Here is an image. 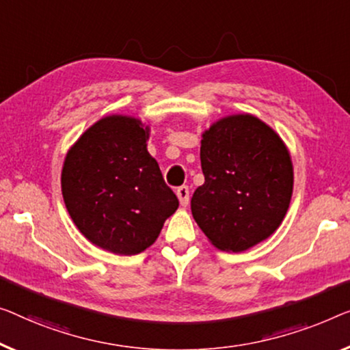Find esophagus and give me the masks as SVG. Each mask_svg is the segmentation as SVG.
<instances>
[{
  "label": "esophagus",
  "mask_w": 350,
  "mask_h": 350,
  "mask_svg": "<svg viewBox=\"0 0 350 350\" xmlns=\"http://www.w3.org/2000/svg\"><path fill=\"white\" fill-rule=\"evenodd\" d=\"M176 195H177V198H179V201H180L182 206L189 204V201H190V190H189V187L180 185L179 189L176 190Z\"/></svg>",
  "instance_id": "1"
}]
</instances>
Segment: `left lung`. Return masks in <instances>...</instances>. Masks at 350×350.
Segmentation results:
<instances>
[{
    "mask_svg": "<svg viewBox=\"0 0 350 350\" xmlns=\"http://www.w3.org/2000/svg\"><path fill=\"white\" fill-rule=\"evenodd\" d=\"M204 184L191 196V213L213 245L243 252L267 239L288 212L292 163L269 125L250 114L213 124L201 139Z\"/></svg>",
    "mask_w": 350,
    "mask_h": 350,
    "instance_id": "left-lung-1",
    "label": "left lung"
}]
</instances>
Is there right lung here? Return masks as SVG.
Returning <instances> with one entry per match:
<instances>
[{
  "mask_svg": "<svg viewBox=\"0 0 350 350\" xmlns=\"http://www.w3.org/2000/svg\"><path fill=\"white\" fill-rule=\"evenodd\" d=\"M139 124L127 116L100 119L69 150L61 177L66 207L83 236L127 256L150 247L179 207Z\"/></svg>",
  "mask_w": 350,
  "mask_h": 350,
  "instance_id": "add662e5",
  "label": "right lung"
}]
</instances>
